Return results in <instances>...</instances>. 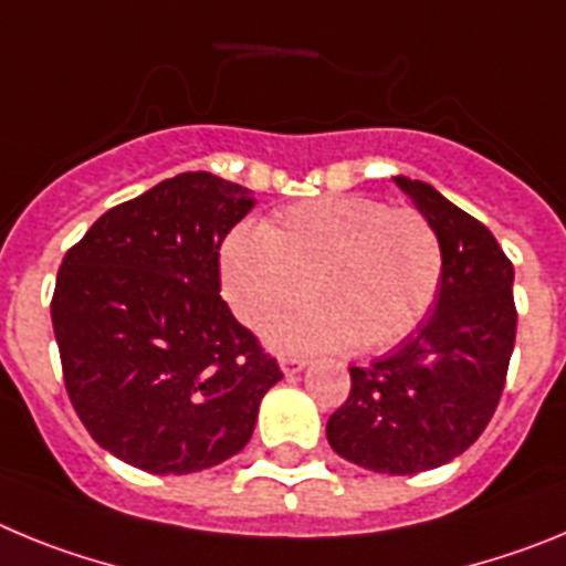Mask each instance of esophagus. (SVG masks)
<instances>
[{"mask_svg":"<svg viewBox=\"0 0 566 566\" xmlns=\"http://www.w3.org/2000/svg\"><path fill=\"white\" fill-rule=\"evenodd\" d=\"M306 359H300V357H286L283 363H280V371L286 374V377H292V374H300L303 368H306Z\"/></svg>","mask_w":566,"mask_h":566,"instance_id":"esophagus-1","label":"esophagus"}]
</instances>
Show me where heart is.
Listing matches in <instances>:
<instances>
[{"mask_svg": "<svg viewBox=\"0 0 566 566\" xmlns=\"http://www.w3.org/2000/svg\"><path fill=\"white\" fill-rule=\"evenodd\" d=\"M221 289L234 317L263 328L308 294L317 303L269 328L280 352L374 354L402 343L442 286L444 252L417 209L359 195L292 203L266 229L238 223L221 243Z\"/></svg>", "mask_w": 566, "mask_h": 566, "instance_id": "b5f03b06", "label": "heart"}]
</instances>
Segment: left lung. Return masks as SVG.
I'll use <instances>...</instances> for the list:
<instances>
[{"label":"left lung","instance_id":"left-lung-1","mask_svg":"<svg viewBox=\"0 0 566 566\" xmlns=\"http://www.w3.org/2000/svg\"><path fill=\"white\" fill-rule=\"evenodd\" d=\"M394 184L433 223L444 252L431 314L391 354L352 368V394L326 424L328 444L374 473L413 476L482 437L516 343L513 263L484 223L431 184Z\"/></svg>","mask_w":566,"mask_h":566}]
</instances>
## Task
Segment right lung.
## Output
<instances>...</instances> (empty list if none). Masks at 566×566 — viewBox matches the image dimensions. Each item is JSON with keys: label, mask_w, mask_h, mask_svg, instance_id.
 Wrapping results in <instances>:
<instances>
[{"label": "right lung", "mask_w": 566, "mask_h": 566, "mask_svg": "<svg viewBox=\"0 0 566 566\" xmlns=\"http://www.w3.org/2000/svg\"><path fill=\"white\" fill-rule=\"evenodd\" d=\"M254 195L181 172L104 212L50 303L70 402L115 459L184 476L247 448L277 363L221 300V243Z\"/></svg>", "instance_id": "1"}]
</instances>
